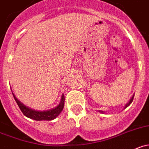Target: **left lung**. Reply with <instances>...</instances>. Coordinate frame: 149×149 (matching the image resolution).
I'll use <instances>...</instances> for the list:
<instances>
[{
	"instance_id": "8db88e82",
	"label": "left lung",
	"mask_w": 149,
	"mask_h": 149,
	"mask_svg": "<svg viewBox=\"0 0 149 149\" xmlns=\"http://www.w3.org/2000/svg\"><path fill=\"white\" fill-rule=\"evenodd\" d=\"M133 99H134V95H133L132 97V98L130 99V101H129V102H128V103H127V104H126V105H125V107H124V108H126V107H128V106L130 105V104H131L132 102V101H133ZM100 112H101V113H102V111H100Z\"/></svg>"
}]
</instances>
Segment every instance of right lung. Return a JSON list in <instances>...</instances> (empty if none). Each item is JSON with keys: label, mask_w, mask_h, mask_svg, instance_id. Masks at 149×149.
Wrapping results in <instances>:
<instances>
[{"label": "right lung", "mask_w": 149, "mask_h": 149, "mask_svg": "<svg viewBox=\"0 0 149 149\" xmlns=\"http://www.w3.org/2000/svg\"><path fill=\"white\" fill-rule=\"evenodd\" d=\"M13 97L17 105L19 106V109L22 111V113L28 118L36 120V121H51V120L55 119L60 114L61 112L63 110V106H64L65 98L63 97V95L61 97L60 104L57 107H56L53 109H51V110H47V111H37V110H34L33 109L29 108V107H26L25 104H22V102H20L16 98L14 93Z\"/></svg>", "instance_id": "add662e5"}]
</instances>
